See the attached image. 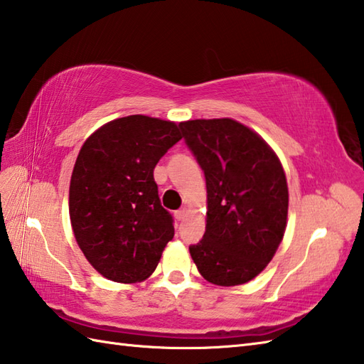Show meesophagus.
<instances>
[{"instance_id": "1", "label": "esophagus", "mask_w": 364, "mask_h": 364, "mask_svg": "<svg viewBox=\"0 0 364 364\" xmlns=\"http://www.w3.org/2000/svg\"><path fill=\"white\" fill-rule=\"evenodd\" d=\"M186 215H188L186 208H183V210H178V211H175V218H176V220H183L184 218H186Z\"/></svg>"}]
</instances>
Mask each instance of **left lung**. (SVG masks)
Listing matches in <instances>:
<instances>
[{"label": "left lung", "mask_w": 364, "mask_h": 364, "mask_svg": "<svg viewBox=\"0 0 364 364\" xmlns=\"http://www.w3.org/2000/svg\"><path fill=\"white\" fill-rule=\"evenodd\" d=\"M180 128L208 192L206 230L191 257L210 283L244 284L264 270L284 235L289 196L282 162L233 119L188 120Z\"/></svg>", "instance_id": "8db88e82"}]
</instances>
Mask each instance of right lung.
<instances>
[{
  "label": "right lung",
  "mask_w": 364,
  "mask_h": 364,
  "mask_svg": "<svg viewBox=\"0 0 364 364\" xmlns=\"http://www.w3.org/2000/svg\"><path fill=\"white\" fill-rule=\"evenodd\" d=\"M183 136L175 122L128 115L98 128L76 158L68 211L84 257L107 280L137 283L175 235L153 170Z\"/></svg>",
  "instance_id": "add662e5"
}]
</instances>
